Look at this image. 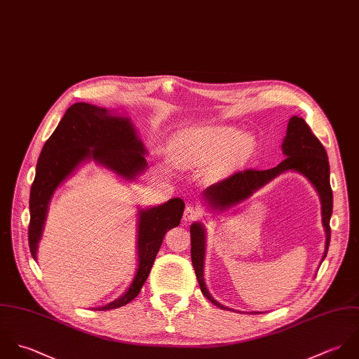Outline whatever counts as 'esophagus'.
<instances>
[{
	"mask_svg": "<svg viewBox=\"0 0 359 359\" xmlns=\"http://www.w3.org/2000/svg\"><path fill=\"white\" fill-rule=\"evenodd\" d=\"M198 217H200V211H198L194 205L186 207L184 214H183V222L190 223V222H193V220H197Z\"/></svg>",
	"mask_w": 359,
	"mask_h": 359,
	"instance_id": "esophagus-1",
	"label": "esophagus"
}]
</instances>
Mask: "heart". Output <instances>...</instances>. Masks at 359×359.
Wrapping results in <instances>:
<instances>
[{
  "mask_svg": "<svg viewBox=\"0 0 359 359\" xmlns=\"http://www.w3.org/2000/svg\"><path fill=\"white\" fill-rule=\"evenodd\" d=\"M254 148V139L229 126H208L182 133L170 145L172 158L184 168L201 166L217 156L236 165L245 159Z\"/></svg>",
  "mask_w": 359,
  "mask_h": 359,
  "instance_id": "1",
  "label": "heart"
}]
</instances>
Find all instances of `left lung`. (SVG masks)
Returning <instances> with one entry per match:
<instances>
[{
  "mask_svg": "<svg viewBox=\"0 0 359 359\" xmlns=\"http://www.w3.org/2000/svg\"><path fill=\"white\" fill-rule=\"evenodd\" d=\"M283 154L286 159L282 161L278 166L266 170L247 169L243 172H236L230 177L210 186L204 193V201L219 212L226 211L248 197H251L257 190L264 187L266 183L273 180L276 176L285 173L287 170H295L304 175L312 186L316 189L320 204H322V223L326 231L325 252L322 261L326 258L327 248L330 244V216L333 212V193L330 187V168L329 159L325 147L312 133L306 122L299 116H292L287 125V133L283 144ZM191 233V262L196 271L203 294L222 309H230L219 304L210 294L204 282V261H205V229L200 222H196L190 226ZM231 311V309H230ZM254 313V312H251ZM259 313V312H255Z\"/></svg>",
  "mask_w": 359,
  "mask_h": 359,
  "instance_id": "1",
  "label": "left lung"
}]
</instances>
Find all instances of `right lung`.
I'll return each mask as SVG.
<instances>
[{
    "instance_id": "1",
    "label": "right lung",
    "mask_w": 359,
    "mask_h": 359,
    "mask_svg": "<svg viewBox=\"0 0 359 359\" xmlns=\"http://www.w3.org/2000/svg\"><path fill=\"white\" fill-rule=\"evenodd\" d=\"M145 154L147 149L129 118L86 102H76L69 107L44 144L37 161L29 200V247L32 257L37 259V247L54 191L83 162L93 159L125 180H135L147 169ZM183 211L184 201L182 198H170L162 205L139 211V265L133 282L123 295L94 309L119 308L139 295L165 233L180 224Z\"/></svg>"
}]
</instances>
